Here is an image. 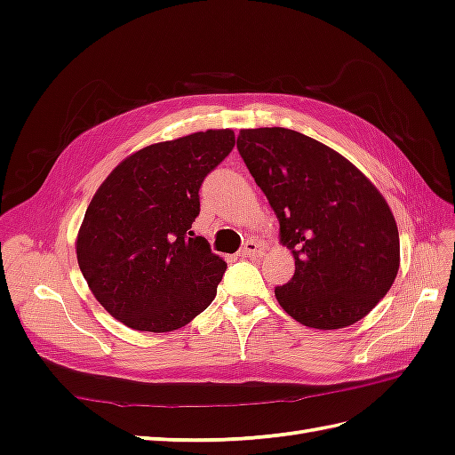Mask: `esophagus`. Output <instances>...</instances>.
Here are the masks:
<instances>
[{
    "label": "esophagus",
    "mask_w": 455,
    "mask_h": 455,
    "mask_svg": "<svg viewBox=\"0 0 455 455\" xmlns=\"http://www.w3.org/2000/svg\"><path fill=\"white\" fill-rule=\"evenodd\" d=\"M261 254H264V249H261V244L254 239L246 241L243 244V249L239 251V256H243V258H259Z\"/></svg>",
    "instance_id": "34e87169"
}]
</instances>
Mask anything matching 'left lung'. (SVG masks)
Returning <instances> with one entry per match:
<instances>
[{
	"label": "left lung",
	"mask_w": 455,
	"mask_h": 455,
	"mask_svg": "<svg viewBox=\"0 0 455 455\" xmlns=\"http://www.w3.org/2000/svg\"><path fill=\"white\" fill-rule=\"evenodd\" d=\"M237 149L281 224L294 277L275 286L281 307L309 328L361 321L389 292L401 243L389 204L334 149L283 129H244Z\"/></svg>",
	"instance_id": "1"
}]
</instances>
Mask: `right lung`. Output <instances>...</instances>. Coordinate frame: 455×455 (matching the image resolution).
I'll return each mask as SVG.
<instances>
[{
  "label": "right lung",
  "instance_id": "obj_1",
  "mask_svg": "<svg viewBox=\"0 0 455 455\" xmlns=\"http://www.w3.org/2000/svg\"><path fill=\"white\" fill-rule=\"evenodd\" d=\"M235 146L229 129L148 146L96 191L77 264L102 307L129 328L171 332L211 306L228 269L191 231L199 189Z\"/></svg>",
  "mask_w": 455,
  "mask_h": 455
}]
</instances>
